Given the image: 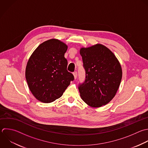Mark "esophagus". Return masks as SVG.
<instances>
[{
  "label": "esophagus",
  "instance_id": "obj_1",
  "mask_svg": "<svg viewBox=\"0 0 148 148\" xmlns=\"http://www.w3.org/2000/svg\"><path fill=\"white\" fill-rule=\"evenodd\" d=\"M73 74V76H74V78H75V79H76L77 78V72H74Z\"/></svg>",
  "mask_w": 148,
  "mask_h": 148
}]
</instances>
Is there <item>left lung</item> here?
<instances>
[{"instance_id": "1", "label": "left lung", "mask_w": 148, "mask_h": 148, "mask_svg": "<svg viewBox=\"0 0 148 148\" xmlns=\"http://www.w3.org/2000/svg\"><path fill=\"white\" fill-rule=\"evenodd\" d=\"M85 81L79 84V90L83 101L92 108L108 103L119 87L122 69L114 54L106 46L97 44L80 50Z\"/></svg>"}]
</instances>
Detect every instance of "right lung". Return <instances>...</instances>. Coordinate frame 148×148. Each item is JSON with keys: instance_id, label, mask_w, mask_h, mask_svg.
<instances>
[{"instance_id": "right-lung-1", "label": "right lung", "mask_w": 148, "mask_h": 148, "mask_svg": "<svg viewBox=\"0 0 148 148\" xmlns=\"http://www.w3.org/2000/svg\"><path fill=\"white\" fill-rule=\"evenodd\" d=\"M67 49L66 44L52 39L40 44L31 56L25 77L30 91L40 102L50 103L60 98L74 80L66 70Z\"/></svg>"}]
</instances>
